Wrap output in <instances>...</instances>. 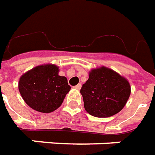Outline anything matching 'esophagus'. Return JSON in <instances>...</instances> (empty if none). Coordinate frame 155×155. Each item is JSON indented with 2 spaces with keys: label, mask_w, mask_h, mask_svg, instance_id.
Returning a JSON list of instances; mask_svg holds the SVG:
<instances>
[{
  "label": "esophagus",
  "mask_w": 155,
  "mask_h": 155,
  "mask_svg": "<svg viewBox=\"0 0 155 155\" xmlns=\"http://www.w3.org/2000/svg\"><path fill=\"white\" fill-rule=\"evenodd\" d=\"M81 87H82V84H81V83H78V85H76V86H75V88H76V89L79 90L80 88H81Z\"/></svg>",
  "instance_id": "obj_1"
}]
</instances>
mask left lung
Here are the masks:
<instances>
[{
  "instance_id": "left-lung-1",
  "label": "left lung",
  "mask_w": 155,
  "mask_h": 155,
  "mask_svg": "<svg viewBox=\"0 0 155 155\" xmlns=\"http://www.w3.org/2000/svg\"><path fill=\"white\" fill-rule=\"evenodd\" d=\"M84 108L97 118H107L124 108L131 93L128 80L106 67L91 70L80 90Z\"/></svg>"
}]
</instances>
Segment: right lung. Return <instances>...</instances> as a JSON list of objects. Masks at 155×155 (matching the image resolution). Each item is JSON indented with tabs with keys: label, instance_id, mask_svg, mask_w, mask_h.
<instances>
[{
	"label": "right lung",
	"instance_id": "right-lung-1",
	"mask_svg": "<svg viewBox=\"0 0 155 155\" xmlns=\"http://www.w3.org/2000/svg\"><path fill=\"white\" fill-rule=\"evenodd\" d=\"M54 64L37 66L20 78L18 88L25 103L41 113H51L62 105L71 87L66 77L58 75Z\"/></svg>",
	"mask_w": 155,
	"mask_h": 155
}]
</instances>
